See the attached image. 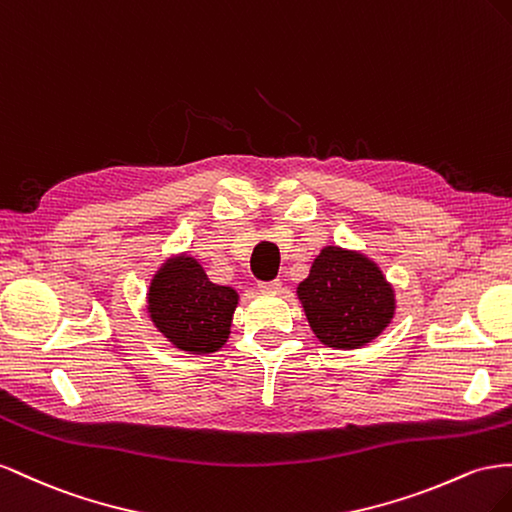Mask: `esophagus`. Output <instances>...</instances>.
<instances>
[{
  "instance_id": "esophagus-1",
  "label": "esophagus",
  "mask_w": 512,
  "mask_h": 512,
  "mask_svg": "<svg viewBox=\"0 0 512 512\" xmlns=\"http://www.w3.org/2000/svg\"><path fill=\"white\" fill-rule=\"evenodd\" d=\"M257 287L261 291H268V294H276V291H281V281L279 279H276V281H259Z\"/></svg>"
}]
</instances>
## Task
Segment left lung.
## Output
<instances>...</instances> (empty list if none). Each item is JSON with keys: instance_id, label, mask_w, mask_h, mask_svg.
Segmentation results:
<instances>
[{"instance_id": "1", "label": "left lung", "mask_w": 512, "mask_h": 512, "mask_svg": "<svg viewBox=\"0 0 512 512\" xmlns=\"http://www.w3.org/2000/svg\"><path fill=\"white\" fill-rule=\"evenodd\" d=\"M298 298L315 337L339 349L373 341L394 315V291L364 255L326 246L313 261Z\"/></svg>"}]
</instances>
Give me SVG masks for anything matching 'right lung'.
<instances>
[{"instance_id":"1","label":"right lung","mask_w":512,"mask_h":512,"mask_svg":"<svg viewBox=\"0 0 512 512\" xmlns=\"http://www.w3.org/2000/svg\"><path fill=\"white\" fill-rule=\"evenodd\" d=\"M154 326L184 352L210 354L229 337L238 294L214 285L193 257L169 261L154 276L148 294Z\"/></svg>"}]
</instances>
